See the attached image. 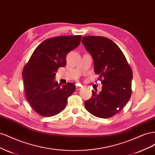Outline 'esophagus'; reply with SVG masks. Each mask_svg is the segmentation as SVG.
I'll list each match as a JSON object with an SVG mask.
<instances>
[{
	"label": "esophagus",
	"instance_id": "esophagus-1",
	"mask_svg": "<svg viewBox=\"0 0 155 155\" xmlns=\"http://www.w3.org/2000/svg\"><path fill=\"white\" fill-rule=\"evenodd\" d=\"M83 88V87L82 86H79V85H76V91H79V90H81V89Z\"/></svg>",
	"mask_w": 155,
	"mask_h": 155
}]
</instances>
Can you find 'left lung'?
Segmentation results:
<instances>
[{
    "label": "left lung",
    "mask_w": 155,
    "mask_h": 155,
    "mask_svg": "<svg viewBox=\"0 0 155 155\" xmlns=\"http://www.w3.org/2000/svg\"><path fill=\"white\" fill-rule=\"evenodd\" d=\"M82 43L94 60V72L99 75L102 90L92 91L85 101L87 111L101 118L116 114L129 100L133 72L122 51L113 41L101 36L83 37Z\"/></svg>",
    "instance_id": "1"
}]
</instances>
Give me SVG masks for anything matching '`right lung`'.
<instances>
[{"label": "right lung", "instance_id": "obj_1", "mask_svg": "<svg viewBox=\"0 0 155 155\" xmlns=\"http://www.w3.org/2000/svg\"><path fill=\"white\" fill-rule=\"evenodd\" d=\"M81 35L58 36L46 39L33 52L22 70L26 97L32 109L44 117L64 110L67 99L76 90L72 83L55 81L59 67L67 64V54L80 44Z\"/></svg>", "mask_w": 155, "mask_h": 155}]
</instances>
